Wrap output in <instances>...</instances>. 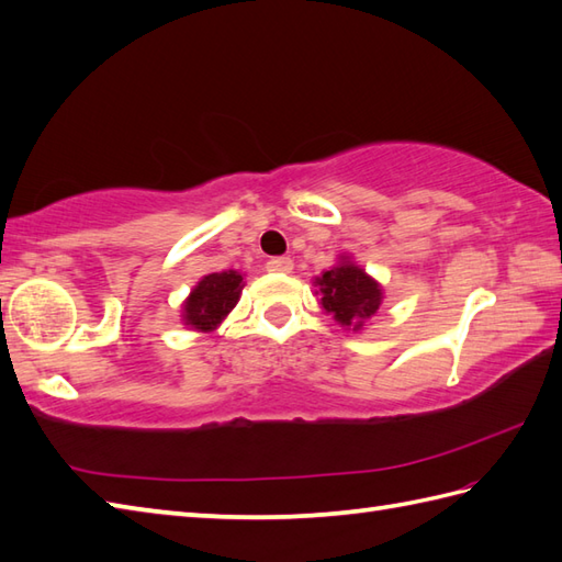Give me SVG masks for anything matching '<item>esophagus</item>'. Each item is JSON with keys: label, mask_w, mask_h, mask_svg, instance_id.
Returning a JSON list of instances; mask_svg holds the SVG:
<instances>
[{"label": "esophagus", "mask_w": 562, "mask_h": 562, "mask_svg": "<svg viewBox=\"0 0 562 562\" xmlns=\"http://www.w3.org/2000/svg\"><path fill=\"white\" fill-rule=\"evenodd\" d=\"M267 271H271V273H291L293 271V259L291 257H271L267 261Z\"/></svg>", "instance_id": "1"}]
</instances>
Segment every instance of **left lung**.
Returning a JSON list of instances; mask_svg holds the SVG:
<instances>
[{
	"instance_id": "8db88e82",
	"label": "left lung",
	"mask_w": 562,
	"mask_h": 562,
	"mask_svg": "<svg viewBox=\"0 0 562 562\" xmlns=\"http://www.w3.org/2000/svg\"><path fill=\"white\" fill-rule=\"evenodd\" d=\"M336 259L339 261L331 269L315 277V295H319L324 315H331L344 329L360 331L380 310L384 289L363 267L356 265L351 255H339Z\"/></svg>"
}]
</instances>
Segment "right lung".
<instances>
[{"label":"right lung","mask_w":562,"mask_h":562,"mask_svg":"<svg viewBox=\"0 0 562 562\" xmlns=\"http://www.w3.org/2000/svg\"><path fill=\"white\" fill-rule=\"evenodd\" d=\"M245 273L228 269L206 273L184 297L182 303V324L192 331H214L221 322L231 315V310L238 305L243 293Z\"/></svg>","instance_id":"obj_1"}]
</instances>
